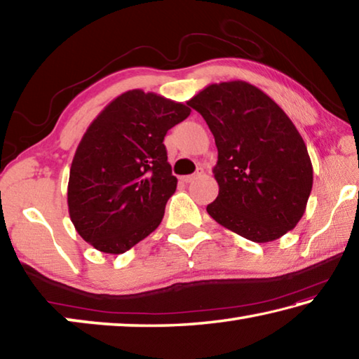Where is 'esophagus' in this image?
Listing matches in <instances>:
<instances>
[{
  "instance_id": "1",
  "label": "esophagus",
  "mask_w": 359,
  "mask_h": 359,
  "mask_svg": "<svg viewBox=\"0 0 359 359\" xmlns=\"http://www.w3.org/2000/svg\"><path fill=\"white\" fill-rule=\"evenodd\" d=\"M199 174H201V172H198V174H190V175H184V177H182V182H185V184H190V182H193L194 179H196Z\"/></svg>"
}]
</instances>
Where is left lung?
Masks as SVG:
<instances>
[{"instance_id":"obj_1","label":"left lung","mask_w":359,"mask_h":359,"mask_svg":"<svg viewBox=\"0 0 359 359\" xmlns=\"http://www.w3.org/2000/svg\"><path fill=\"white\" fill-rule=\"evenodd\" d=\"M215 137L218 196L208 214L264 244L293 229L313 184L307 147L269 96L244 81L212 83L188 101Z\"/></svg>"}]
</instances>
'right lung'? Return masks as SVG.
Listing matches in <instances>:
<instances>
[{
	"mask_svg": "<svg viewBox=\"0 0 359 359\" xmlns=\"http://www.w3.org/2000/svg\"><path fill=\"white\" fill-rule=\"evenodd\" d=\"M190 107L130 90L104 107L72 160L71 222L83 241L104 253H125L158 228L177 187L165 136Z\"/></svg>",
	"mask_w": 359,
	"mask_h": 359,
	"instance_id": "1",
	"label": "right lung"
}]
</instances>
